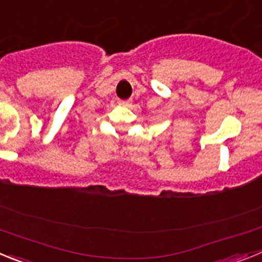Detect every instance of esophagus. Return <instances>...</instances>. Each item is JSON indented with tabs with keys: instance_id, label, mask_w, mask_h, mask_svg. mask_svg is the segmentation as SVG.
<instances>
[{
	"instance_id": "esophagus-1",
	"label": "esophagus",
	"mask_w": 262,
	"mask_h": 262,
	"mask_svg": "<svg viewBox=\"0 0 262 262\" xmlns=\"http://www.w3.org/2000/svg\"><path fill=\"white\" fill-rule=\"evenodd\" d=\"M118 103L122 106H128L129 103H131V99H119V101H118Z\"/></svg>"
}]
</instances>
